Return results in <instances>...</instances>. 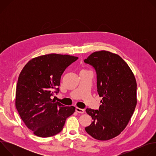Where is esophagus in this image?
I'll return each mask as SVG.
<instances>
[{
    "mask_svg": "<svg viewBox=\"0 0 156 156\" xmlns=\"http://www.w3.org/2000/svg\"><path fill=\"white\" fill-rule=\"evenodd\" d=\"M75 110H76V112L80 113V114H83L84 112V109H81V108H78V107H76Z\"/></svg>",
    "mask_w": 156,
    "mask_h": 156,
    "instance_id": "esophagus-1",
    "label": "esophagus"
}]
</instances>
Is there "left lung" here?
I'll return each instance as SVG.
<instances>
[{
	"mask_svg": "<svg viewBox=\"0 0 156 156\" xmlns=\"http://www.w3.org/2000/svg\"><path fill=\"white\" fill-rule=\"evenodd\" d=\"M84 62L95 70L97 91L102 98L98 110L86 108L93 122L85 130L98 140L114 138L125 128L135 111L137 103L135 76L122 57L108 51L95 52Z\"/></svg>",
	"mask_w": 156,
	"mask_h": 156,
	"instance_id": "1",
	"label": "left lung"
}]
</instances>
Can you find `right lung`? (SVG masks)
I'll list each match as a JSON object with an SVG mask.
<instances>
[{
	"instance_id": "1",
	"label": "right lung",
	"mask_w": 156,
	"mask_h": 156,
	"mask_svg": "<svg viewBox=\"0 0 156 156\" xmlns=\"http://www.w3.org/2000/svg\"><path fill=\"white\" fill-rule=\"evenodd\" d=\"M78 57L51 54L30 60L21 70L16 85L15 105L26 126L37 136L60 133L66 119L75 111L52 99L59 93L61 76Z\"/></svg>"
}]
</instances>
